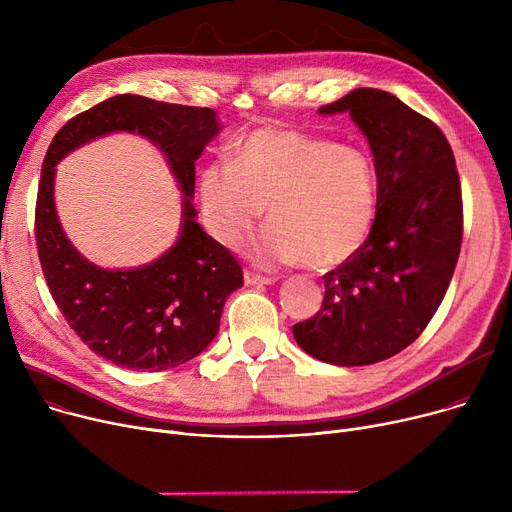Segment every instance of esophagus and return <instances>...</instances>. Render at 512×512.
Instances as JSON below:
<instances>
[{
	"instance_id": "obj_1",
	"label": "esophagus",
	"mask_w": 512,
	"mask_h": 512,
	"mask_svg": "<svg viewBox=\"0 0 512 512\" xmlns=\"http://www.w3.org/2000/svg\"><path fill=\"white\" fill-rule=\"evenodd\" d=\"M245 284H274V278L270 276H261V274H253V272H245Z\"/></svg>"
}]
</instances>
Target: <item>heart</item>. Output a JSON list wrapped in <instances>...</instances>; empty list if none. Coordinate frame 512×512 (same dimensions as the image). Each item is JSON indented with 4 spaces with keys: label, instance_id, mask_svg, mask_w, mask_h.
<instances>
[{
    "label": "heart",
    "instance_id": "b5f03b06",
    "mask_svg": "<svg viewBox=\"0 0 512 512\" xmlns=\"http://www.w3.org/2000/svg\"><path fill=\"white\" fill-rule=\"evenodd\" d=\"M265 207L267 226L251 255L263 265L330 270L351 259L375 218V178L365 155L286 128H259L228 166L201 176L207 228L236 249Z\"/></svg>",
    "mask_w": 512,
    "mask_h": 512
}]
</instances>
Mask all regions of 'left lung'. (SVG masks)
Instances as JSON below:
<instances>
[{
  "label": "left lung",
  "instance_id": "8db88e82",
  "mask_svg": "<svg viewBox=\"0 0 512 512\" xmlns=\"http://www.w3.org/2000/svg\"><path fill=\"white\" fill-rule=\"evenodd\" d=\"M348 112L369 141L378 205L363 247L324 276L321 309L292 334L342 367L371 365L415 342L438 311L463 242V195L444 132L392 93L355 89L319 107Z\"/></svg>",
  "mask_w": 512,
  "mask_h": 512
}]
</instances>
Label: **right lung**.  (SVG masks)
I'll return each mask as SVG.
<instances>
[{
  "label": "right lung",
  "mask_w": 512,
  "mask_h": 512,
  "mask_svg": "<svg viewBox=\"0 0 512 512\" xmlns=\"http://www.w3.org/2000/svg\"><path fill=\"white\" fill-rule=\"evenodd\" d=\"M139 131L169 155L181 182L185 222L177 245L139 271H101L63 236L52 207L53 165L105 131ZM209 107L116 95L68 120L41 168L35 240L53 301L91 351L134 371H164L197 357L220 330L228 294L242 286L236 257L195 222V161L218 134Z\"/></svg>",
  "instance_id": "1"
}]
</instances>
